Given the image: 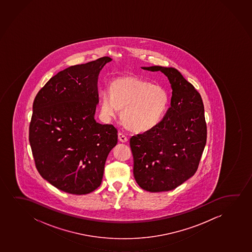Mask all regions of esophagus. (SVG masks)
Listing matches in <instances>:
<instances>
[{
  "mask_svg": "<svg viewBox=\"0 0 252 252\" xmlns=\"http://www.w3.org/2000/svg\"><path fill=\"white\" fill-rule=\"evenodd\" d=\"M118 138H119V140L122 142V143H126V142H127L128 140V138H126V136L123 134L122 132H119V134H118Z\"/></svg>",
  "mask_w": 252,
  "mask_h": 252,
  "instance_id": "obj_1",
  "label": "esophagus"
}]
</instances>
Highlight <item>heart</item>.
<instances>
[{
  "instance_id": "1",
  "label": "heart",
  "mask_w": 252,
  "mask_h": 252,
  "mask_svg": "<svg viewBox=\"0 0 252 252\" xmlns=\"http://www.w3.org/2000/svg\"><path fill=\"white\" fill-rule=\"evenodd\" d=\"M169 105V91L164 87L135 76H123L111 83L100 96V113L106 119L114 117L120 108L129 129L150 131L162 121Z\"/></svg>"
}]
</instances>
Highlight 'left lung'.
Segmentation results:
<instances>
[{
    "mask_svg": "<svg viewBox=\"0 0 252 252\" xmlns=\"http://www.w3.org/2000/svg\"><path fill=\"white\" fill-rule=\"evenodd\" d=\"M161 71L169 79L172 96L162 121L150 131L132 136L133 175L143 189H175L196 172L207 143V123L200 93L175 68L142 67Z\"/></svg>",
    "mask_w": 252,
    "mask_h": 252,
    "instance_id": "1",
    "label": "left lung"
}]
</instances>
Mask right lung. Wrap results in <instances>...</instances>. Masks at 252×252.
<instances>
[{
  "label": "right lung",
  "instance_id": "right-lung-1",
  "mask_svg": "<svg viewBox=\"0 0 252 252\" xmlns=\"http://www.w3.org/2000/svg\"><path fill=\"white\" fill-rule=\"evenodd\" d=\"M112 59L70 66L49 80L32 105L29 142L40 176L66 193L86 194L100 186L117 145L113 125L94 120L98 76Z\"/></svg>",
  "mask_w": 252,
  "mask_h": 252
}]
</instances>
